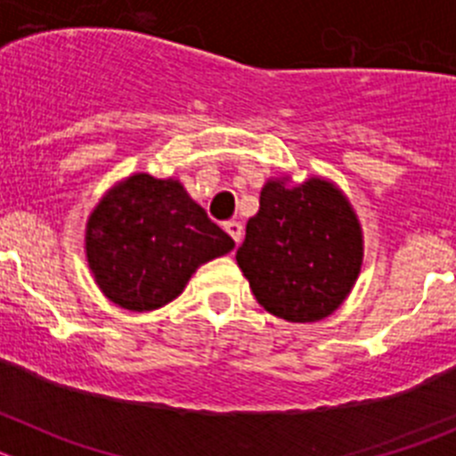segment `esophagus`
<instances>
[{"label": "esophagus", "mask_w": 456, "mask_h": 456, "mask_svg": "<svg viewBox=\"0 0 456 456\" xmlns=\"http://www.w3.org/2000/svg\"><path fill=\"white\" fill-rule=\"evenodd\" d=\"M224 228H225V232H228L232 240H235V244H240L241 235H244V225H241L240 221H225Z\"/></svg>", "instance_id": "esophagus-1"}]
</instances>
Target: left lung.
<instances>
[{
    "mask_svg": "<svg viewBox=\"0 0 456 456\" xmlns=\"http://www.w3.org/2000/svg\"><path fill=\"white\" fill-rule=\"evenodd\" d=\"M237 265L257 304L288 322L324 320L363 265V232L347 196L324 178L269 180L247 224Z\"/></svg>",
    "mask_w": 456,
    "mask_h": 456,
    "instance_id": "obj_1",
    "label": "left lung"
}]
</instances>
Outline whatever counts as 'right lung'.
Segmentation results:
<instances>
[{"label":"right lung","instance_id":"obj_1","mask_svg":"<svg viewBox=\"0 0 456 456\" xmlns=\"http://www.w3.org/2000/svg\"><path fill=\"white\" fill-rule=\"evenodd\" d=\"M224 232L178 180L134 173L109 189L86 224V257L95 283L120 308L167 305L200 265L231 253Z\"/></svg>","mask_w":456,"mask_h":456}]
</instances>
